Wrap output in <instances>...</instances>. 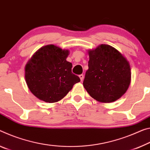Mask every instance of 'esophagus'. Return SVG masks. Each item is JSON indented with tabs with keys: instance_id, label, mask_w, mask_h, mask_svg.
<instances>
[{
	"instance_id": "esophagus-1",
	"label": "esophagus",
	"mask_w": 150,
	"mask_h": 150,
	"mask_svg": "<svg viewBox=\"0 0 150 150\" xmlns=\"http://www.w3.org/2000/svg\"><path fill=\"white\" fill-rule=\"evenodd\" d=\"M79 78H80L81 81H82L83 80V79H84V75H83V74H81V75H79Z\"/></svg>"
}]
</instances>
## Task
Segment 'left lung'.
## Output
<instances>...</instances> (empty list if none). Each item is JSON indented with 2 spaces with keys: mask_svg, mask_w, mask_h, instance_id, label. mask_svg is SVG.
Instances as JSON below:
<instances>
[{
  "mask_svg": "<svg viewBox=\"0 0 150 150\" xmlns=\"http://www.w3.org/2000/svg\"><path fill=\"white\" fill-rule=\"evenodd\" d=\"M89 69L83 83L90 96L101 103L120 99L131 83L129 61L114 47L101 44L88 51Z\"/></svg>",
  "mask_w": 150,
  "mask_h": 150,
  "instance_id": "left-lung-1",
  "label": "left lung"
}]
</instances>
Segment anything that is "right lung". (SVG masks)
<instances>
[{
    "label": "right lung",
    "mask_w": 150,
    "mask_h": 150,
    "mask_svg": "<svg viewBox=\"0 0 150 150\" xmlns=\"http://www.w3.org/2000/svg\"><path fill=\"white\" fill-rule=\"evenodd\" d=\"M69 51L54 45L42 47L25 67V77L30 92L47 103L60 101L80 81L71 72L72 63L66 60Z\"/></svg>",
    "instance_id": "1"
}]
</instances>
